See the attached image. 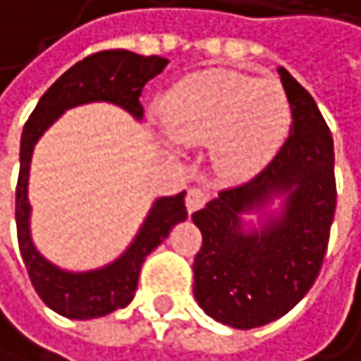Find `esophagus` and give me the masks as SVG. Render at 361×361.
Returning <instances> with one entry per match:
<instances>
[{
	"label": "esophagus",
	"mask_w": 361,
	"mask_h": 361,
	"mask_svg": "<svg viewBox=\"0 0 361 361\" xmlns=\"http://www.w3.org/2000/svg\"><path fill=\"white\" fill-rule=\"evenodd\" d=\"M205 203H207V195H205L201 188H190V190L186 192V207H188L190 214L197 212V209H201Z\"/></svg>",
	"instance_id": "1"
}]
</instances>
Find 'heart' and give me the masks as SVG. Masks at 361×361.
<instances>
[{"label": "heart", "instance_id": "heart-1", "mask_svg": "<svg viewBox=\"0 0 361 361\" xmlns=\"http://www.w3.org/2000/svg\"><path fill=\"white\" fill-rule=\"evenodd\" d=\"M164 133L182 145L212 141L218 169L233 177L258 171L283 143L292 111L277 82L209 69L175 84L160 105Z\"/></svg>", "mask_w": 361, "mask_h": 361}]
</instances>
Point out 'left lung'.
<instances>
[{
	"mask_svg": "<svg viewBox=\"0 0 361 361\" xmlns=\"http://www.w3.org/2000/svg\"><path fill=\"white\" fill-rule=\"evenodd\" d=\"M290 135L250 182L231 186L192 214L203 235L195 258V298L220 324L250 330L283 317L313 288L336 212L332 133L313 97L286 71ZM286 194L284 212L258 233L238 214Z\"/></svg>",
	"mask_w": 361,
	"mask_h": 361,
	"instance_id": "8db88e82",
	"label": "left lung"
}]
</instances>
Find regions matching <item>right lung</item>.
<instances>
[{"instance_id": "add662e5", "label": "right lung", "mask_w": 361, "mask_h": 361, "mask_svg": "<svg viewBox=\"0 0 361 361\" xmlns=\"http://www.w3.org/2000/svg\"><path fill=\"white\" fill-rule=\"evenodd\" d=\"M162 56H141L128 50H101L94 52L71 69H67L39 99L20 137V169L16 184V237L23 262L37 296L59 315L69 319L103 317L116 309L126 307L137 290L139 271L145 258L166 239L171 228L186 220V192L158 199L141 226L133 245L105 269L90 273H65L44 260L33 247L29 235V201L27 179L29 162L35 141L42 133L69 107L109 101L128 109L135 118L143 116L139 103L145 82L156 78L164 67Z\"/></svg>"}]
</instances>
